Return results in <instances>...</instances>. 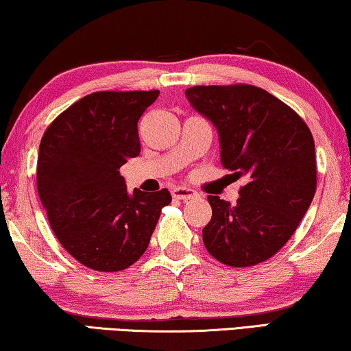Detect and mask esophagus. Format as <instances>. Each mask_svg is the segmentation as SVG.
<instances>
[{"instance_id": "34e87169", "label": "esophagus", "mask_w": 351, "mask_h": 351, "mask_svg": "<svg viewBox=\"0 0 351 351\" xmlns=\"http://www.w3.org/2000/svg\"><path fill=\"white\" fill-rule=\"evenodd\" d=\"M172 196H174L176 199L188 201V199H193V197H196V191L190 190V188H185V186H179L172 191Z\"/></svg>"}]
</instances>
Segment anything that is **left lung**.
Masks as SVG:
<instances>
[{
    "label": "left lung",
    "mask_w": 351,
    "mask_h": 351,
    "mask_svg": "<svg viewBox=\"0 0 351 351\" xmlns=\"http://www.w3.org/2000/svg\"><path fill=\"white\" fill-rule=\"evenodd\" d=\"M185 95L218 130L223 166L248 180L234 207L207 196V252L231 267L266 261L298 230L317 190L311 130L289 106L255 85H196Z\"/></svg>",
    "instance_id": "left-lung-1"
}]
</instances>
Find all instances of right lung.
I'll return each mask as SVG.
<instances>
[{
    "instance_id": "right-lung-1",
    "label": "right lung",
    "mask_w": 351,
    "mask_h": 351,
    "mask_svg": "<svg viewBox=\"0 0 351 351\" xmlns=\"http://www.w3.org/2000/svg\"><path fill=\"white\" fill-rule=\"evenodd\" d=\"M158 90L95 91L63 110L39 144L38 193L55 237L98 272H119L144 255L163 190L126 193L120 167L141 152L138 121Z\"/></svg>"
}]
</instances>
